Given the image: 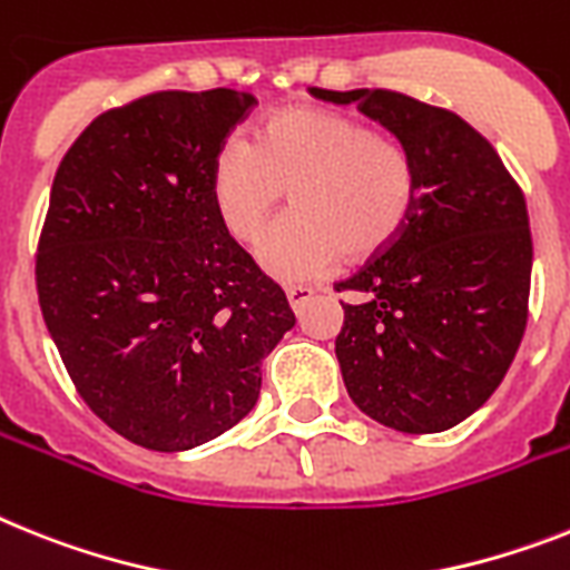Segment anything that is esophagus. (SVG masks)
I'll return each mask as SVG.
<instances>
[{
    "label": "esophagus",
    "instance_id": "obj_1",
    "mask_svg": "<svg viewBox=\"0 0 570 570\" xmlns=\"http://www.w3.org/2000/svg\"><path fill=\"white\" fill-rule=\"evenodd\" d=\"M286 301H289L293 313L301 315L309 301H313V289H309V286H289V289H286Z\"/></svg>",
    "mask_w": 570,
    "mask_h": 570
}]
</instances>
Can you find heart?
<instances>
[{"mask_svg":"<svg viewBox=\"0 0 570 570\" xmlns=\"http://www.w3.org/2000/svg\"><path fill=\"white\" fill-rule=\"evenodd\" d=\"M293 217L257 246V263L281 284H307L347 257H380L403 234L417 199V165L409 147L362 118L318 107L275 112L255 145L219 147L212 196L234 240L255 243L284 196Z\"/></svg>","mask_w":570,"mask_h":570,"instance_id":"b5f03b06","label":"heart"}]
</instances>
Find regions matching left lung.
<instances>
[{
    "label": "left lung",
    "mask_w": 570,
    "mask_h": 570,
    "mask_svg": "<svg viewBox=\"0 0 570 570\" xmlns=\"http://www.w3.org/2000/svg\"><path fill=\"white\" fill-rule=\"evenodd\" d=\"M309 92L356 104L417 165L403 234L336 284L351 293L336 336L344 389L396 432H446L490 400L524 336L533 269L524 196L461 115L389 89Z\"/></svg>",
    "instance_id": "8db88e82"
}]
</instances>
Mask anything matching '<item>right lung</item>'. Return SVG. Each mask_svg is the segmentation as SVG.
I'll return each mask as SVG.
<instances>
[{"label":"right lung","mask_w":570,"mask_h":570,"mask_svg":"<svg viewBox=\"0 0 570 570\" xmlns=\"http://www.w3.org/2000/svg\"><path fill=\"white\" fill-rule=\"evenodd\" d=\"M255 107L234 89L156 92L69 147L37 248V295L86 405L153 452H188L255 409L295 315L219 223L212 170Z\"/></svg>","instance_id":"obj_1"}]
</instances>
